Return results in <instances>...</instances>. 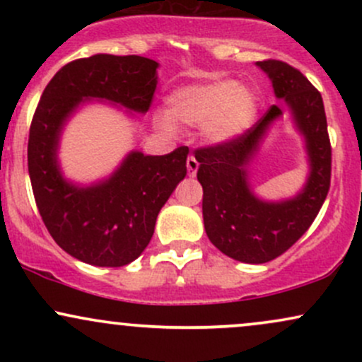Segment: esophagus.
I'll return each instance as SVG.
<instances>
[{"label":"esophagus","mask_w":362,"mask_h":362,"mask_svg":"<svg viewBox=\"0 0 362 362\" xmlns=\"http://www.w3.org/2000/svg\"><path fill=\"white\" fill-rule=\"evenodd\" d=\"M197 170H199V161L195 160L194 156L187 158V172H189V177H195Z\"/></svg>","instance_id":"1"}]
</instances>
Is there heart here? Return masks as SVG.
Returning a JSON list of instances; mask_svg holds the SVG:
<instances>
[{
    "label": "heart",
    "instance_id": "obj_1",
    "mask_svg": "<svg viewBox=\"0 0 362 362\" xmlns=\"http://www.w3.org/2000/svg\"><path fill=\"white\" fill-rule=\"evenodd\" d=\"M167 110H156L153 124L165 134H175L177 124L199 127L211 144H228L253 127L259 98L250 86L231 80H209L185 85L167 97Z\"/></svg>",
    "mask_w": 362,
    "mask_h": 362
}]
</instances>
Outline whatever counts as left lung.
Returning a JSON list of instances; mask_svg holds the SVG:
<instances>
[{
    "instance_id": "left-lung-1",
    "label": "left lung",
    "mask_w": 362,
    "mask_h": 362,
    "mask_svg": "<svg viewBox=\"0 0 362 362\" xmlns=\"http://www.w3.org/2000/svg\"><path fill=\"white\" fill-rule=\"evenodd\" d=\"M257 66L272 81L274 95L284 100L294 127L305 139L308 177L300 192L284 201H264L252 190L248 167L269 129L282 117L284 110L277 105L233 143L195 149L207 238L224 255L245 264L274 260L305 235L325 202L332 165L320 91L286 62L269 59Z\"/></svg>"
}]
</instances>
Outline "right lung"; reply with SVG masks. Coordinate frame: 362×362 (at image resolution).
<instances>
[{
  "label": "right lung",
  "mask_w": 362,
  "mask_h": 362,
  "mask_svg": "<svg viewBox=\"0 0 362 362\" xmlns=\"http://www.w3.org/2000/svg\"><path fill=\"white\" fill-rule=\"evenodd\" d=\"M158 66L148 57L112 54L69 62L45 86L32 119L28 175L37 209L54 242L85 264L122 267L144 252L158 213L187 175L189 148L161 156L131 151L109 177L83 185L62 175L61 134L91 100L146 114Z\"/></svg>",
  "instance_id": "obj_1"
}]
</instances>
